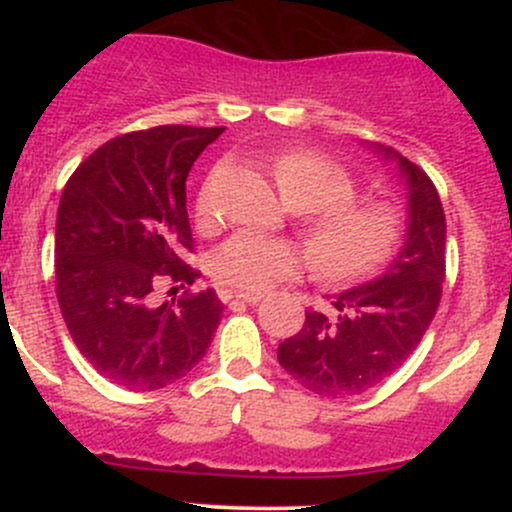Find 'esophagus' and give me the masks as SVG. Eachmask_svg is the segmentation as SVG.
Segmentation results:
<instances>
[{"mask_svg": "<svg viewBox=\"0 0 512 512\" xmlns=\"http://www.w3.org/2000/svg\"><path fill=\"white\" fill-rule=\"evenodd\" d=\"M238 303H248V305H257L262 301V293H248V291H236L233 293Z\"/></svg>", "mask_w": 512, "mask_h": 512, "instance_id": "1", "label": "esophagus"}]
</instances>
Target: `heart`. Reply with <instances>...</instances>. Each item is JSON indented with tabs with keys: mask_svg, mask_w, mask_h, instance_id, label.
<instances>
[{
	"mask_svg": "<svg viewBox=\"0 0 512 512\" xmlns=\"http://www.w3.org/2000/svg\"><path fill=\"white\" fill-rule=\"evenodd\" d=\"M272 173L281 197L305 214L303 236L317 274L327 279H354L378 269L392 257L404 233V216L383 199H354L351 175L332 158L313 149L284 151L274 158ZM214 178L197 197L202 228L216 223ZM308 255L298 243L236 233L211 255V274L238 291H267L298 276Z\"/></svg>",
	"mask_w": 512,
	"mask_h": 512,
	"instance_id": "heart-1",
	"label": "heart"
}]
</instances>
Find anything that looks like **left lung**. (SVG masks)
Returning <instances> with one entry per match:
<instances>
[{"label":"left lung","instance_id":"left-lung-1","mask_svg":"<svg viewBox=\"0 0 512 512\" xmlns=\"http://www.w3.org/2000/svg\"><path fill=\"white\" fill-rule=\"evenodd\" d=\"M373 149L407 185L402 248L380 276L327 296V313L305 310L301 332L276 351L281 368L322 397L361 395L395 373L419 346L443 293L445 214L436 185L390 146Z\"/></svg>","mask_w":512,"mask_h":512}]
</instances>
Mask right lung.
<instances>
[{
    "label": "right lung",
    "mask_w": 512,
    "mask_h": 512,
    "mask_svg": "<svg viewBox=\"0 0 512 512\" xmlns=\"http://www.w3.org/2000/svg\"><path fill=\"white\" fill-rule=\"evenodd\" d=\"M223 127L163 125L110 139L64 185L55 228L57 301L74 344L134 392L185 378L207 354L214 289L154 305L156 286L195 284L185 180Z\"/></svg>",
    "instance_id": "1"
}]
</instances>
